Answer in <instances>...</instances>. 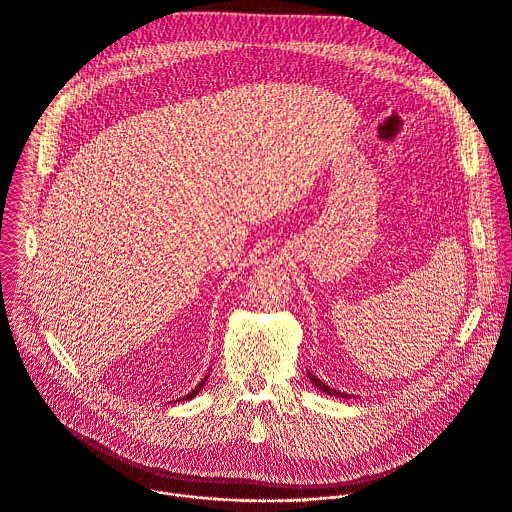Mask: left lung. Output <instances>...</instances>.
Here are the masks:
<instances>
[{
    "mask_svg": "<svg viewBox=\"0 0 512 512\" xmlns=\"http://www.w3.org/2000/svg\"><path fill=\"white\" fill-rule=\"evenodd\" d=\"M307 378H309V382L317 388V390H321L323 394H329V396H335V398H354L352 394H346V392H339V390H333V388H329L323 380H319L317 376H313L309 370H307Z\"/></svg>",
    "mask_w": 512,
    "mask_h": 512,
    "instance_id": "1",
    "label": "left lung"
}]
</instances>
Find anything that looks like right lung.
Masks as SVG:
<instances>
[{"mask_svg":"<svg viewBox=\"0 0 512 512\" xmlns=\"http://www.w3.org/2000/svg\"><path fill=\"white\" fill-rule=\"evenodd\" d=\"M207 378H209V374H207V376H205V378H203V380H201V382H199V386H195V390H191V392H189V394H187V396H185V398H183V402H185V400H193V398H195V396H197V394H199V392H201V388H203V386H205V382H207ZM179 402H181V400H179Z\"/></svg>","mask_w":512,"mask_h":512,"instance_id":"1","label":"right lung"}]
</instances>
